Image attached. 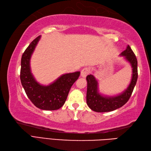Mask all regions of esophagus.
<instances>
[{"label": "esophagus", "instance_id": "34e87169", "mask_svg": "<svg viewBox=\"0 0 151 151\" xmlns=\"http://www.w3.org/2000/svg\"><path fill=\"white\" fill-rule=\"evenodd\" d=\"M89 72H90V70H89L88 67H84L81 70V76L82 77H86L89 73Z\"/></svg>", "mask_w": 151, "mask_h": 151}]
</instances>
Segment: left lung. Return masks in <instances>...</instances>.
Instances as JSON below:
<instances>
[{
    "mask_svg": "<svg viewBox=\"0 0 151 151\" xmlns=\"http://www.w3.org/2000/svg\"><path fill=\"white\" fill-rule=\"evenodd\" d=\"M121 55L125 57L130 63L132 67V81L128 88L123 93L116 97H106L98 93V82L92 75H88L86 80L88 82L86 101L88 106L92 110L97 112H106L116 110L123 106L129 100L135 87L137 80V61L135 54L129 45L127 49L122 52Z\"/></svg>",
    "mask_w": 151,
    "mask_h": 151,
    "instance_id": "obj_1",
    "label": "left lung"
}]
</instances>
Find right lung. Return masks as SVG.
<instances>
[{"label": "right lung", "mask_w": 151, "mask_h": 151, "mask_svg": "<svg viewBox=\"0 0 151 151\" xmlns=\"http://www.w3.org/2000/svg\"><path fill=\"white\" fill-rule=\"evenodd\" d=\"M40 39V36L34 39L22 54L21 82L27 97L37 108L44 110H55L65 103L70 88L78 78L81 73L65 74L47 86L38 84L31 73L30 59Z\"/></svg>", "instance_id": "right-lung-1"}]
</instances>
